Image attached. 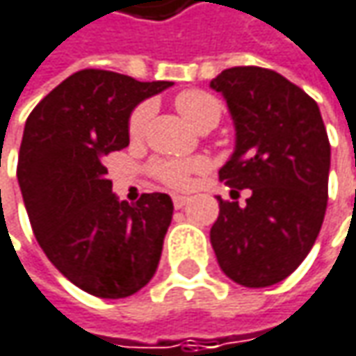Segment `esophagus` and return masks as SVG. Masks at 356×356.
I'll use <instances>...</instances> for the list:
<instances>
[{"instance_id": "esophagus-1", "label": "esophagus", "mask_w": 356, "mask_h": 356, "mask_svg": "<svg viewBox=\"0 0 356 356\" xmlns=\"http://www.w3.org/2000/svg\"><path fill=\"white\" fill-rule=\"evenodd\" d=\"M187 201H189V197H185V195H173V205H175V209H181Z\"/></svg>"}]
</instances>
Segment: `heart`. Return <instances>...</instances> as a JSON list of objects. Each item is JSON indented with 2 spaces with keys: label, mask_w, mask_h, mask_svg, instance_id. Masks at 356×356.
Wrapping results in <instances>:
<instances>
[{
  "label": "heart",
  "mask_w": 356,
  "mask_h": 356,
  "mask_svg": "<svg viewBox=\"0 0 356 356\" xmlns=\"http://www.w3.org/2000/svg\"><path fill=\"white\" fill-rule=\"evenodd\" d=\"M175 104H177V111L183 115V118L187 122H191L193 127H197L199 122H203L205 118H220V102L218 98H213L211 95L203 92V90H185L175 98ZM153 115V104L151 102H143L138 104L131 120H129V135L133 138L145 133L147 129V122ZM207 167V161L205 159H187V161H181V159H161L153 165V175L169 185V187H175V189H183L189 185L191 175L199 173Z\"/></svg>",
  "instance_id": "obj_1"
}]
</instances>
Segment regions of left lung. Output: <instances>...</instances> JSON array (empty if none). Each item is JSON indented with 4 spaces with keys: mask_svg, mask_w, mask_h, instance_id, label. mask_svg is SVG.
<instances>
[{
    "mask_svg": "<svg viewBox=\"0 0 356 356\" xmlns=\"http://www.w3.org/2000/svg\"><path fill=\"white\" fill-rule=\"evenodd\" d=\"M209 86L225 98L236 127L220 179L252 193L245 205L218 197L209 240L227 278L266 288L302 264L323 225L330 169L323 116L302 88L268 68H227Z\"/></svg>",
    "mask_w": 356,
    "mask_h": 356,
    "instance_id": "left-lung-1",
    "label": "left lung"
}]
</instances>
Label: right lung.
Wrapping results in <instances>:
<instances>
[{"instance_id":"add662e5","label":"right lung","mask_w":356,"mask_h":356,"mask_svg":"<svg viewBox=\"0 0 356 356\" xmlns=\"http://www.w3.org/2000/svg\"><path fill=\"white\" fill-rule=\"evenodd\" d=\"M169 86L88 68L26 120L17 181L33 236L70 282L98 298H127L157 272L173 201L167 193L118 201L102 159L129 145L136 104Z\"/></svg>"}]
</instances>
